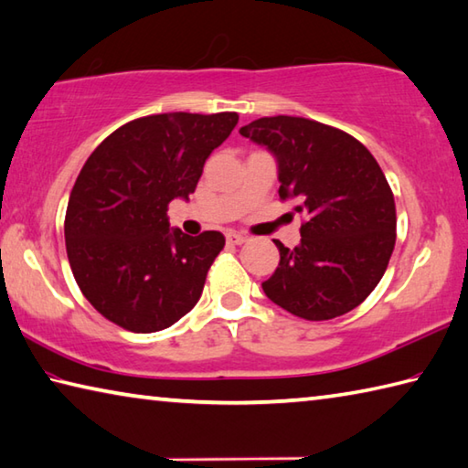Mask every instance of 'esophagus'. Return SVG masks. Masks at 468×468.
<instances>
[{
	"mask_svg": "<svg viewBox=\"0 0 468 468\" xmlns=\"http://www.w3.org/2000/svg\"><path fill=\"white\" fill-rule=\"evenodd\" d=\"M225 237H227L229 245H241V243L248 241V237L241 235V233H235V231H229Z\"/></svg>",
	"mask_w": 468,
	"mask_h": 468,
	"instance_id": "obj_1",
	"label": "esophagus"
}]
</instances>
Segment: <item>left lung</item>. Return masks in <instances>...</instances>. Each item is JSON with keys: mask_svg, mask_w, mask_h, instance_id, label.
<instances>
[{"mask_svg": "<svg viewBox=\"0 0 468 468\" xmlns=\"http://www.w3.org/2000/svg\"><path fill=\"white\" fill-rule=\"evenodd\" d=\"M278 164V194L303 215L294 250L261 282L271 303L307 321L352 311L375 291L395 248V198L372 153L334 126L266 116L239 129Z\"/></svg>", "mask_w": 468, "mask_h": 468, "instance_id": "left-lung-1", "label": "left lung"}]
</instances>
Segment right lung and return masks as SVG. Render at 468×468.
Returning a JSON list of instances; mask_svg holds the SVG:
<instances>
[{
	"mask_svg": "<svg viewBox=\"0 0 468 468\" xmlns=\"http://www.w3.org/2000/svg\"><path fill=\"white\" fill-rule=\"evenodd\" d=\"M237 121V112L143 116L81 167L65 215L67 258L83 296L118 327L153 334L198 303L225 237L169 229L167 205L188 200Z\"/></svg>",
	"mask_w": 468,
	"mask_h": 468,
	"instance_id": "obj_1",
	"label": "right lung"
}]
</instances>
